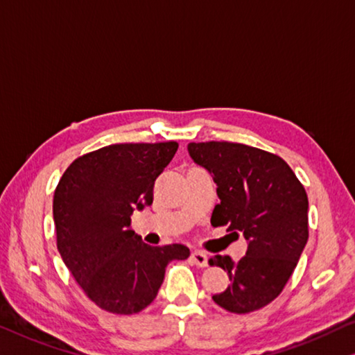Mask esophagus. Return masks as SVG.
<instances>
[{"instance_id": "obj_1", "label": "esophagus", "mask_w": 355, "mask_h": 355, "mask_svg": "<svg viewBox=\"0 0 355 355\" xmlns=\"http://www.w3.org/2000/svg\"><path fill=\"white\" fill-rule=\"evenodd\" d=\"M190 260H192L196 266H201V268H205V266L208 265V257H206V254L201 252V250H193V252L190 254Z\"/></svg>"}]
</instances>
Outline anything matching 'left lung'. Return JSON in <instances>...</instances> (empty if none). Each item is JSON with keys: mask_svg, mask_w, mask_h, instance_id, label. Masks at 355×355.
<instances>
[{"mask_svg": "<svg viewBox=\"0 0 355 355\" xmlns=\"http://www.w3.org/2000/svg\"><path fill=\"white\" fill-rule=\"evenodd\" d=\"M187 149L217 185L220 203L212 211V225H227L248 239L246 255L238 261L228 255L209 259L230 279L212 300L234 314L263 308L282 292L306 246V190L281 157L257 147L209 141Z\"/></svg>", "mask_w": 355, "mask_h": 355, "instance_id": "left-lung-1", "label": "left lung"}]
</instances>
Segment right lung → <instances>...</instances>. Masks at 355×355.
Masks as SVG:
<instances>
[{
	"label": "right lung",
	"instance_id": "right-lung-1",
	"mask_svg": "<svg viewBox=\"0 0 355 355\" xmlns=\"http://www.w3.org/2000/svg\"><path fill=\"white\" fill-rule=\"evenodd\" d=\"M176 141L101 147L76 159L53 195L57 248L96 306L135 314L154 302L171 260L187 246H149L130 223L152 205L154 184L178 150Z\"/></svg>",
	"mask_w": 355,
	"mask_h": 355
}]
</instances>
